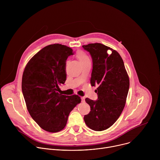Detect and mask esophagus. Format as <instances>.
Listing matches in <instances>:
<instances>
[{"label":"esophagus","instance_id":"obj_1","mask_svg":"<svg viewBox=\"0 0 160 160\" xmlns=\"http://www.w3.org/2000/svg\"><path fill=\"white\" fill-rule=\"evenodd\" d=\"M81 99H82V102H84L85 101V98L84 97H82Z\"/></svg>","mask_w":160,"mask_h":160}]
</instances>
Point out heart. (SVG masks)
Here are the masks:
<instances>
[{
	"instance_id": "heart-1",
	"label": "heart",
	"mask_w": 160,
	"mask_h": 160,
	"mask_svg": "<svg viewBox=\"0 0 160 160\" xmlns=\"http://www.w3.org/2000/svg\"><path fill=\"white\" fill-rule=\"evenodd\" d=\"M77 58L78 59V60L80 61V62L90 60L88 57L83 52H78L77 54Z\"/></svg>"
}]
</instances>
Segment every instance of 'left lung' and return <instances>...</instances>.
Wrapping results in <instances>:
<instances>
[{"instance_id": "obj_1", "label": "left lung", "mask_w": 160, "mask_h": 160, "mask_svg": "<svg viewBox=\"0 0 160 160\" xmlns=\"http://www.w3.org/2000/svg\"><path fill=\"white\" fill-rule=\"evenodd\" d=\"M82 47L92 59L90 84L98 85L95 91L98 100L85 99L90 111L84 116V121L90 129L102 131L115 123L123 111L129 90V78L123 61L115 50L99 43Z\"/></svg>"}]
</instances>
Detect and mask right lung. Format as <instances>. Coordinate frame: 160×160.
I'll return each instance as SVG.
<instances>
[{
    "mask_svg": "<svg viewBox=\"0 0 160 160\" xmlns=\"http://www.w3.org/2000/svg\"><path fill=\"white\" fill-rule=\"evenodd\" d=\"M73 54L66 45L51 44L33 56L24 70L21 87L27 109L45 131L62 130L70 112L81 102L77 95H62L59 87L66 80V59Z\"/></svg>",
    "mask_w": 160,
    "mask_h": 160,
    "instance_id": "add662e5",
    "label": "right lung"
}]
</instances>
